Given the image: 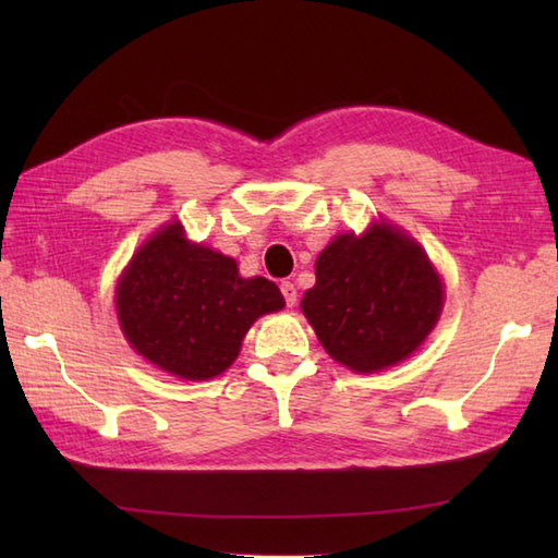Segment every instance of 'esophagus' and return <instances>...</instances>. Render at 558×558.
<instances>
[{
	"instance_id": "1",
	"label": "esophagus",
	"mask_w": 558,
	"mask_h": 558,
	"mask_svg": "<svg viewBox=\"0 0 558 558\" xmlns=\"http://www.w3.org/2000/svg\"><path fill=\"white\" fill-rule=\"evenodd\" d=\"M280 292H282V298H286V304H288V306L298 304V288H294L290 280L280 282Z\"/></svg>"
}]
</instances>
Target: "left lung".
I'll return each instance as SVG.
<instances>
[{
    "label": "left lung",
    "instance_id": "8db88e82",
    "mask_svg": "<svg viewBox=\"0 0 558 558\" xmlns=\"http://www.w3.org/2000/svg\"><path fill=\"white\" fill-rule=\"evenodd\" d=\"M441 304V278L420 244L374 225L324 248L302 312L330 357L366 374L410 357L438 322Z\"/></svg>",
    "mask_w": 558,
    "mask_h": 558
}]
</instances>
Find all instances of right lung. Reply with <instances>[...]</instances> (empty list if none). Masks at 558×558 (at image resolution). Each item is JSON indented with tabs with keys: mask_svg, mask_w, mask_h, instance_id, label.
I'll return each mask as SVG.
<instances>
[{
	"mask_svg": "<svg viewBox=\"0 0 558 558\" xmlns=\"http://www.w3.org/2000/svg\"><path fill=\"white\" fill-rule=\"evenodd\" d=\"M282 306L276 282L240 278L230 256L189 244L180 222L141 246L117 286V314L132 348L192 381L228 369L248 326Z\"/></svg>",
	"mask_w": 558,
	"mask_h": 558,
	"instance_id": "right-lung-1",
	"label": "right lung"
}]
</instances>
